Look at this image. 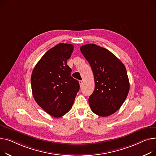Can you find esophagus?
Masks as SVG:
<instances>
[{"label":"esophagus","mask_w":156,"mask_h":156,"mask_svg":"<svg viewBox=\"0 0 156 156\" xmlns=\"http://www.w3.org/2000/svg\"><path fill=\"white\" fill-rule=\"evenodd\" d=\"M79 84H80V87H82V86H83V82H82V80H79Z\"/></svg>","instance_id":"1"}]
</instances>
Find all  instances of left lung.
Masks as SVG:
<instances>
[{"instance_id": "8db88e82", "label": "left lung", "mask_w": 156, "mask_h": 156, "mask_svg": "<svg viewBox=\"0 0 156 156\" xmlns=\"http://www.w3.org/2000/svg\"><path fill=\"white\" fill-rule=\"evenodd\" d=\"M80 50L94 74L95 88L89 98L91 110L100 116L111 115L120 109L129 92L126 68L112 52L95 44L83 45Z\"/></svg>"}]
</instances>
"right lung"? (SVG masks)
I'll list each match as a JSON object with an SVG mask.
<instances>
[{"label":"right lung","instance_id":"obj_1","mask_svg":"<svg viewBox=\"0 0 156 156\" xmlns=\"http://www.w3.org/2000/svg\"><path fill=\"white\" fill-rule=\"evenodd\" d=\"M73 50L71 44L55 46L36 63L31 74L34 100L54 117H60L70 110L80 89L79 82L72 77V70L67 64Z\"/></svg>","mask_w":156,"mask_h":156}]
</instances>
